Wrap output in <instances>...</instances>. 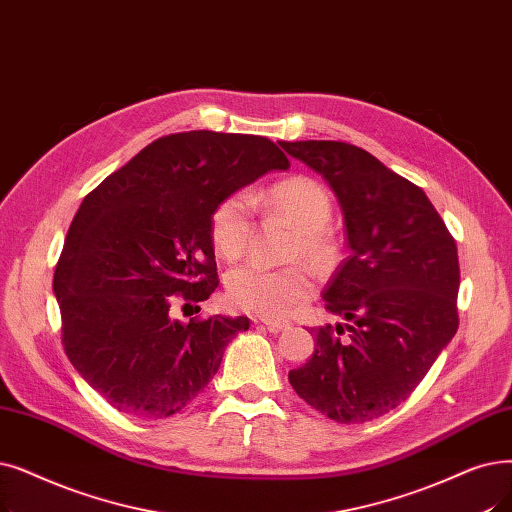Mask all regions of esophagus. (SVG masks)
I'll return each instance as SVG.
<instances>
[{
	"mask_svg": "<svg viewBox=\"0 0 512 512\" xmlns=\"http://www.w3.org/2000/svg\"><path fill=\"white\" fill-rule=\"evenodd\" d=\"M261 322H263V326L268 328L270 332H274V335H276V332H280V330H286L288 326H291V324L284 322V320H261Z\"/></svg>",
	"mask_w": 512,
	"mask_h": 512,
	"instance_id": "34e87169",
	"label": "esophagus"
}]
</instances>
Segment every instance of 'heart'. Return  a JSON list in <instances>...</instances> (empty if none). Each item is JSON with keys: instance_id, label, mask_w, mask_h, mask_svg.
Segmentation results:
<instances>
[{"instance_id": "obj_1", "label": "heart", "mask_w": 512, "mask_h": 512, "mask_svg": "<svg viewBox=\"0 0 512 512\" xmlns=\"http://www.w3.org/2000/svg\"><path fill=\"white\" fill-rule=\"evenodd\" d=\"M259 201L272 213L286 217L299 230L295 257H303L314 268H326L332 261V240L326 232L332 217L328 190L311 177L295 175L274 184ZM255 201L247 190L228 194L211 215V240L215 251L238 259L247 251L253 236ZM314 284L301 268H265L261 263H244L226 278V297L236 309L263 318H284L307 301Z\"/></svg>"}]
</instances>
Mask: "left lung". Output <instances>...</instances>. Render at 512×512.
Wrapping results in <instances>:
<instances>
[{
  "label": "left lung",
  "instance_id": "left-lung-1",
  "mask_svg": "<svg viewBox=\"0 0 512 512\" xmlns=\"http://www.w3.org/2000/svg\"><path fill=\"white\" fill-rule=\"evenodd\" d=\"M280 146L335 192L351 251L322 293L351 322L349 339L318 328L316 351L288 381L330 420L368 422L408 399L456 335V242L427 194L370 152L330 140Z\"/></svg>",
  "mask_w": 512,
  "mask_h": 512
}]
</instances>
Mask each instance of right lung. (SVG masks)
<instances>
[{
  "label": "right lung",
  "mask_w": 512,
  "mask_h": 512,
  "mask_svg": "<svg viewBox=\"0 0 512 512\" xmlns=\"http://www.w3.org/2000/svg\"><path fill=\"white\" fill-rule=\"evenodd\" d=\"M286 154L268 138L184 131L154 140L83 198L54 274L62 343L85 383L123 414L180 412L249 318H171L217 288L211 215ZM184 305V307H186ZM201 309V307H198Z\"/></svg>",
  "instance_id": "add662e5"
}]
</instances>
